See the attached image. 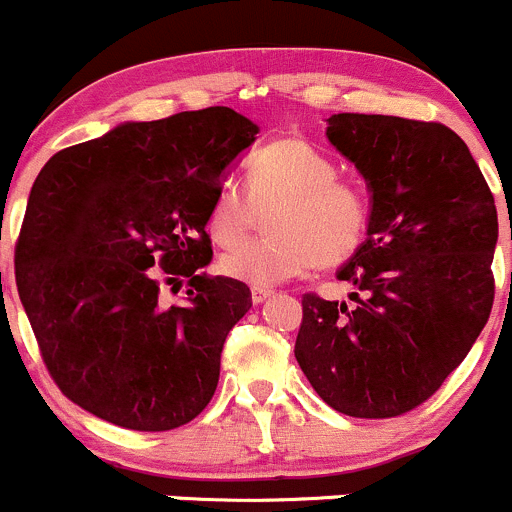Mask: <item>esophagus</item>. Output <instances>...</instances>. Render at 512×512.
Masks as SVG:
<instances>
[{
	"instance_id": "34e87169",
	"label": "esophagus",
	"mask_w": 512,
	"mask_h": 512,
	"mask_svg": "<svg viewBox=\"0 0 512 512\" xmlns=\"http://www.w3.org/2000/svg\"><path fill=\"white\" fill-rule=\"evenodd\" d=\"M268 296H271V291H268V288H261V286H254V288H251V301H254L256 306H258V303L266 301Z\"/></svg>"
}]
</instances>
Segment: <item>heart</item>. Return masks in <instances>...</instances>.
<instances>
[{"instance_id":"b5f03b06","label":"heart","mask_w":512,"mask_h":512,"mask_svg":"<svg viewBox=\"0 0 512 512\" xmlns=\"http://www.w3.org/2000/svg\"><path fill=\"white\" fill-rule=\"evenodd\" d=\"M273 236L239 246L221 258L226 276L251 286H276L321 263L346 261L368 229V201L358 186L338 179V166L316 146L281 139L249 161V194L226 179L209 206L216 244L236 246L251 234L258 209H271Z\"/></svg>"}]
</instances>
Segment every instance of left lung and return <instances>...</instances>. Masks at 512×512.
Instances as JSON below:
<instances>
[{"label":"left lung","instance_id":"8db88e82","mask_svg":"<svg viewBox=\"0 0 512 512\" xmlns=\"http://www.w3.org/2000/svg\"><path fill=\"white\" fill-rule=\"evenodd\" d=\"M326 139L366 179V241L338 271L351 306L303 296L296 361L343 416L393 418L460 366L493 308L498 211L455 131L435 121L333 114Z\"/></svg>","mask_w":512,"mask_h":512}]
</instances>
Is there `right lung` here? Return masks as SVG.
I'll list each match as a JSON object with an SVG mask.
<instances>
[{
  "label": "right lung",
  "instance_id": "1",
  "mask_svg": "<svg viewBox=\"0 0 512 512\" xmlns=\"http://www.w3.org/2000/svg\"><path fill=\"white\" fill-rule=\"evenodd\" d=\"M258 126L229 106L124 121L57 151L29 194L17 288L64 396L129 430L194 421L216 391L221 351L251 291L209 266L216 189ZM159 262V267L153 263ZM190 278L169 307L158 281Z\"/></svg>",
  "mask_w": 512,
  "mask_h": 512
}]
</instances>
